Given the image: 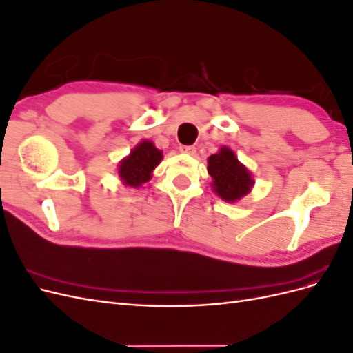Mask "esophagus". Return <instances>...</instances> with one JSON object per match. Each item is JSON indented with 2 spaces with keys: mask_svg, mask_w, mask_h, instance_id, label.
<instances>
[{
  "mask_svg": "<svg viewBox=\"0 0 353 353\" xmlns=\"http://www.w3.org/2000/svg\"><path fill=\"white\" fill-rule=\"evenodd\" d=\"M179 152L184 153V154L194 156L196 154V147H193V145H179Z\"/></svg>",
  "mask_w": 353,
  "mask_h": 353,
  "instance_id": "esophagus-1",
  "label": "esophagus"
}]
</instances>
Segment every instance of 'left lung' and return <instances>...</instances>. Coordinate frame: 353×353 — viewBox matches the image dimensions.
<instances>
[{
    "mask_svg": "<svg viewBox=\"0 0 353 353\" xmlns=\"http://www.w3.org/2000/svg\"><path fill=\"white\" fill-rule=\"evenodd\" d=\"M209 175L213 178L212 187L215 193L225 201H236L245 196L253 185L250 172L228 147H222L219 153L208 159Z\"/></svg>",
    "mask_w": 353,
    "mask_h": 353,
    "instance_id": "8db88e82",
    "label": "left lung"
}]
</instances>
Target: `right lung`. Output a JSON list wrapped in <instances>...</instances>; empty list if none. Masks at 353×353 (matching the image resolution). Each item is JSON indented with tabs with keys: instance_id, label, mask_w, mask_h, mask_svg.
Returning <instances> with one entry per match:
<instances>
[{
	"instance_id": "right-lung-1",
	"label": "right lung",
	"mask_w": 353,
	"mask_h": 353,
	"mask_svg": "<svg viewBox=\"0 0 353 353\" xmlns=\"http://www.w3.org/2000/svg\"><path fill=\"white\" fill-rule=\"evenodd\" d=\"M162 160V152L157 150L150 141H141L131 154L119 165V175L130 187H140L152 178L153 169Z\"/></svg>"
}]
</instances>
